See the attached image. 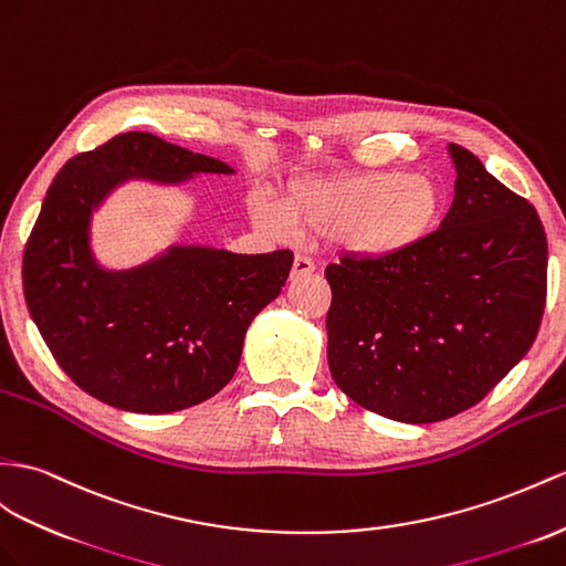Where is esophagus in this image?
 <instances>
[{
    "mask_svg": "<svg viewBox=\"0 0 566 566\" xmlns=\"http://www.w3.org/2000/svg\"><path fill=\"white\" fill-rule=\"evenodd\" d=\"M313 272H315V263H313V260H311L308 255L296 253V255H294V268H292L294 277H308V274H313Z\"/></svg>",
    "mask_w": 566,
    "mask_h": 566,
    "instance_id": "esophagus-1",
    "label": "esophagus"
}]
</instances>
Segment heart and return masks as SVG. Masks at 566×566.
Here are the masks:
<instances>
[{
    "instance_id": "heart-1",
    "label": "heart",
    "mask_w": 566,
    "mask_h": 566,
    "mask_svg": "<svg viewBox=\"0 0 566 566\" xmlns=\"http://www.w3.org/2000/svg\"><path fill=\"white\" fill-rule=\"evenodd\" d=\"M442 210L440 188L409 171H364L311 177L289 186L286 214L296 229L335 231L344 249L364 258H395L421 243ZM258 220L284 231V214L268 202Z\"/></svg>"
}]
</instances>
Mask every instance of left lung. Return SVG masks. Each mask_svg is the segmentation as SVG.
<instances>
[{"instance_id": "left-lung-1", "label": "left lung", "mask_w": 566, "mask_h": 566, "mask_svg": "<svg viewBox=\"0 0 566 566\" xmlns=\"http://www.w3.org/2000/svg\"><path fill=\"white\" fill-rule=\"evenodd\" d=\"M440 229L395 258L342 255L332 289L327 364L358 407L434 423L475 407L541 329L547 239L538 212L461 145Z\"/></svg>"}]
</instances>
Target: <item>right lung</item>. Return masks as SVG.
<instances>
[{
  "mask_svg": "<svg viewBox=\"0 0 566 566\" xmlns=\"http://www.w3.org/2000/svg\"><path fill=\"white\" fill-rule=\"evenodd\" d=\"M179 181L231 167L145 132L109 138L60 169L23 251V296L60 368L134 413L181 411L234 378L245 329L277 298L294 253L177 249L124 274L88 253L95 202L126 174Z\"/></svg>",
  "mask_w": 566,
  "mask_h": 566,
  "instance_id": "add662e5",
  "label": "right lung"
}]
</instances>
